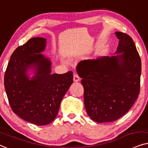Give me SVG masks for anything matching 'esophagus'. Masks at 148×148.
Instances as JSON below:
<instances>
[{"label":"esophagus","instance_id":"1","mask_svg":"<svg viewBox=\"0 0 148 148\" xmlns=\"http://www.w3.org/2000/svg\"><path fill=\"white\" fill-rule=\"evenodd\" d=\"M80 80V77L78 76L77 74H74V82H77Z\"/></svg>","mask_w":148,"mask_h":148}]
</instances>
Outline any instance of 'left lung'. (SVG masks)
<instances>
[{
  "instance_id": "1",
  "label": "left lung",
  "mask_w": 148,
  "mask_h": 148,
  "mask_svg": "<svg viewBox=\"0 0 148 148\" xmlns=\"http://www.w3.org/2000/svg\"><path fill=\"white\" fill-rule=\"evenodd\" d=\"M115 34L119 39L115 56L82 61L76 68L82 78L86 113L98 123L123 116L139 94L141 64L135 43L125 33Z\"/></svg>"
}]
</instances>
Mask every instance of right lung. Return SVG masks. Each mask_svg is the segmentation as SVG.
Returning a JSON list of instances; mask_svg holds the SVG:
<instances>
[{"instance_id": "add662e5", "label": "right lung", "mask_w": 148, "mask_h": 148, "mask_svg": "<svg viewBox=\"0 0 148 148\" xmlns=\"http://www.w3.org/2000/svg\"><path fill=\"white\" fill-rule=\"evenodd\" d=\"M46 47V38L34 37L17 47L10 58L4 79L13 112L38 126L54 121L73 82L72 71L63 74L51 73V60L42 53Z\"/></svg>"}]
</instances>
